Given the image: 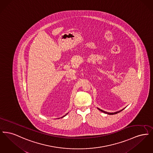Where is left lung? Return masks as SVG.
I'll return each mask as SVG.
<instances>
[{
    "label": "left lung",
    "instance_id": "obj_1",
    "mask_svg": "<svg viewBox=\"0 0 153 153\" xmlns=\"http://www.w3.org/2000/svg\"><path fill=\"white\" fill-rule=\"evenodd\" d=\"M98 109H99L100 111H102V112H104V113H105V114H108V115H114V114H117V113H119V112H121L122 110H123V109H122V110H120V111H117V112H114V113H109V112H105V111H102V109H99V108H98Z\"/></svg>",
    "mask_w": 153,
    "mask_h": 153
}]
</instances>
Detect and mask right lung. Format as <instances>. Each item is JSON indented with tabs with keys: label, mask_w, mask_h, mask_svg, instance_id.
<instances>
[{
	"label": "right lung",
	"mask_w": 153,
	"mask_h": 153,
	"mask_svg": "<svg viewBox=\"0 0 153 153\" xmlns=\"http://www.w3.org/2000/svg\"><path fill=\"white\" fill-rule=\"evenodd\" d=\"M65 116H64V117H65Z\"/></svg>",
	"instance_id": "right-lung-1"
}]
</instances>
